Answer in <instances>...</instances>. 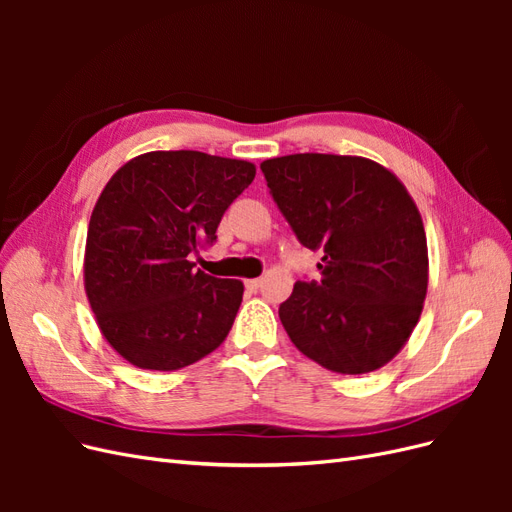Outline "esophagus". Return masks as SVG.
I'll list each match as a JSON object with an SVG mask.
<instances>
[{
    "mask_svg": "<svg viewBox=\"0 0 512 512\" xmlns=\"http://www.w3.org/2000/svg\"><path fill=\"white\" fill-rule=\"evenodd\" d=\"M245 288L250 292H258L262 288V280H247L245 282Z\"/></svg>",
    "mask_w": 512,
    "mask_h": 512,
    "instance_id": "34e87169",
    "label": "esophagus"
}]
</instances>
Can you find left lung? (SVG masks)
Returning <instances> with one entry per match:
<instances>
[{"label":"left lung","mask_w":512,"mask_h":512,"mask_svg":"<svg viewBox=\"0 0 512 512\" xmlns=\"http://www.w3.org/2000/svg\"><path fill=\"white\" fill-rule=\"evenodd\" d=\"M320 280L280 305L292 344L337 374H367L404 348L427 294V239L401 181L380 164L294 153L260 164Z\"/></svg>","instance_id":"1"}]
</instances>
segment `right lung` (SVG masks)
<instances>
[{"mask_svg": "<svg viewBox=\"0 0 512 512\" xmlns=\"http://www.w3.org/2000/svg\"><path fill=\"white\" fill-rule=\"evenodd\" d=\"M256 168L203 151H151L121 166L91 213L85 290L106 342L141 369L173 371L218 348L243 284L194 269L200 243Z\"/></svg>", "mask_w": 512, "mask_h": 512, "instance_id": "add662e5", "label": "right lung"}]
</instances>
